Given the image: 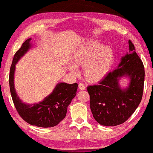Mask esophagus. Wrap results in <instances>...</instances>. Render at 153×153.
Masks as SVG:
<instances>
[{
  "label": "esophagus",
  "instance_id": "obj_1",
  "mask_svg": "<svg viewBox=\"0 0 153 153\" xmlns=\"http://www.w3.org/2000/svg\"><path fill=\"white\" fill-rule=\"evenodd\" d=\"M78 88H79V89H80V90H85V85H83V83H79V85H78Z\"/></svg>",
  "mask_w": 153,
  "mask_h": 153
}]
</instances>
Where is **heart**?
I'll return each mask as SVG.
<instances>
[{"mask_svg": "<svg viewBox=\"0 0 153 153\" xmlns=\"http://www.w3.org/2000/svg\"><path fill=\"white\" fill-rule=\"evenodd\" d=\"M115 61L114 51L109 46L93 40L74 53L70 70L77 75L76 68H83V77L87 82L97 83L109 74Z\"/></svg>", "mask_w": 153, "mask_h": 153, "instance_id": "b5f03b06", "label": "heart"}]
</instances>
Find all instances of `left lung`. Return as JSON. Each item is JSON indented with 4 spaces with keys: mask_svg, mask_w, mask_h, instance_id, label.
Here are the masks:
<instances>
[{
    "mask_svg": "<svg viewBox=\"0 0 153 153\" xmlns=\"http://www.w3.org/2000/svg\"><path fill=\"white\" fill-rule=\"evenodd\" d=\"M129 51L121 57L117 68L109 73L98 85H89L90 109L98 123L116 126L123 123L132 115L142 100L145 82L144 65L131 40ZM127 78L126 87L120 80Z\"/></svg>",
    "mask_w": 153,
    "mask_h": 153,
    "instance_id": "left-lung-1",
    "label": "left lung"
}]
</instances>
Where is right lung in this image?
<instances>
[{"label": "right lung", "mask_w": 153, "mask_h": 153, "mask_svg": "<svg viewBox=\"0 0 153 153\" xmlns=\"http://www.w3.org/2000/svg\"><path fill=\"white\" fill-rule=\"evenodd\" d=\"M31 40L32 38L27 39L14 56L9 75L11 96L18 113L26 122L36 127H52L65 118L68 107L76 95L77 83L59 82L42 101L33 104L23 102L14 88V73L17 62L32 48Z\"/></svg>", "instance_id": "add662e5"}]
</instances>
